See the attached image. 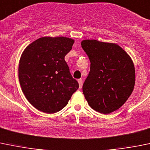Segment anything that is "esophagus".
I'll return each instance as SVG.
<instances>
[{
    "label": "esophagus",
    "mask_w": 150,
    "mask_h": 150,
    "mask_svg": "<svg viewBox=\"0 0 150 150\" xmlns=\"http://www.w3.org/2000/svg\"><path fill=\"white\" fill-rule=\"evenodd\" d=\"M78 82H79V88L80 89H81V87H82V85H83L82 79H78Z\"/></svg>",
    "instance_id": "obj_1"
}]
</instances>
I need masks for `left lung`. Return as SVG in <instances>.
<instances>
[{
    "mask_svg": "<svg viewBox=\"0 0 150 150\" xmlns=\"http://www.w3.org/2000/svg\"><path fill=\"white\" fill-rule=\"evenodd\" d=\"M81 45L90 61L83 94L92 109L110 113L120 108L132 95L135 84L132 60L113 43L86 40Z\"/></svg>",
    "mask_w": 150,
    "mask_h": 150,
    "instance_id": "left-lung-1",
    "label": "left lung"
}]
</instances>
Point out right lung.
Segmentation results:
<instances>
[{
	"label": "right lung",
	"instance_id": "add662e5",
	"mask_svg": "<svg viewBox=\"0 0 150 150\" xmlns=\"http://www.w3.org/2000/svg\"><path fill=\"white\" fill-rule=\"evenodd\" d=\"M71 38H41L24 50L18 79L27 100L38 110L54 113L62 110L78 89L65 56L71 50Z\"/></svg>",
	"mask_w": 150,
	"mask_h": 150
}]
</instances>
